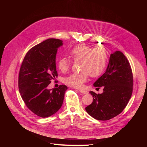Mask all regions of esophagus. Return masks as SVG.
<instances>
[{
    "label": "esophagus",
    "instance_id": "obj_1",
    "mask_svg": "<svg viewBox=\"0 0 147 147\" xmlns=\"http://www.w3.org/2000/svg\"><path fill=\"white\" fill-rule=\"evenodd\" d=\"M78 91L80 92L81 93H83V94H87V93H88V91L86 90H82V89H79Z\"/></svg>",
    "mask_w": 147,
    "mask_h": 147
}]
</instances>
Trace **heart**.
<instances>
[{"instance_id": "1", "label": "heart", "mask_w": 147, "mask_h": 147, "mask_svg": "<svg viewBox=\"0 0 147 147\" xmlns=\"http://www.w3.org/2000/svg\"><path fill=\"white\" fill-rule=\"evenodd\" d=\"M70 55L74 61H82L81 72L69 75L64 78L67 85L79 88L82 87L89 78L99 77L103 74L107 63V53L104 47H91L81 44L74 47L70 51ZM58 69L63 72L67 71L71 62L67 57H61L57 60Z\"/></svg>"}]
</instances>
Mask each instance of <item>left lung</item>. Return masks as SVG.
Listing matches in <instances>:
<instances>
[{
    "instance_id": "obj_1",
    "label": "left lung",
    "mask_w": 147,
    "mask_h": 147,
    "mask_svg": "<svg viewBox=\"0 0 147 147\" xmlns=\"http://www.w3.org/2000/svg\"><path fill=\"white\" fill-rule=\"evenodd\" d=\"M94 86H104V91L98 94L90 92L93 101L85 109L90 116L106 121L123 112L132 96L133 75L129 62L122 52L117 51L110 55L105 72Z\"/></svg>"
}]
</instances>
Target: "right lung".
Wrapping results in <instances>:
<instances>
[{
	"instance_id": "right-lung-1",
	"label": "right lung",
	"mask_w": 147,
	"mask_h": 147,
	"mask_svg": "<svg viewBox=\"0 0 147 147\" xmlns=\"http://www.w3.org/2000/svg\"><path fill=\"white\" fill-rule=\"evenodd\" d=\"M62 45L61 40H46L30 49L21 66L18 77L21 96L27 107L40 117H49L56 113L67 90L64 84L51 90L47 88L57 77L56 55L57 48Z\"/></svg>"
}]
</instances>
